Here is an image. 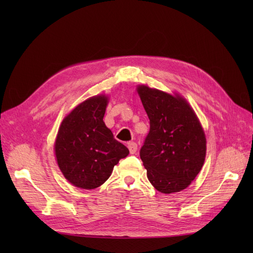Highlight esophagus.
I'll list each match as a JSON object with an SVG mask.
<instances>
[{"label": "esophagus", "mask_w": 253, "mask_h": 253, "mask_svg": "<svg viewBox=\"0 0 253 253\" xmlns=\"http://www.w3.org/2000/svg\"><path fill=\"white\" fill-rule=\"evenodd\" d=\"M127 148H128L131 154H135L137 151V143L134 141H129V142H127Z\"/></svg>", "instance_id": "obj_1"}]
</instances>
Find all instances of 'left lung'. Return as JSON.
<instances>
[{
    "instance_id": "obj_1",
    "label": "left lung",
    "mask_w": 253,
    "mask_h": 253,
    "mask_svg": "<svg viewBox=\"0 0 253 253\" xmlns=\"http://www.w3.org/2000/svg\"><path fill=\"white\" fill-rule=\"evenodd\" d=\"M137 90L150 119V131L140 149L148 178L159 192H179L196 177L205 162L201 122L179 96L144 85Z\"/></svg>"
}]
</instances>
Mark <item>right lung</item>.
I'll use <instances>...</instances> for the list:
<instances>
[{"label":"right lung","instance_id":"obj_1","mask_svg":"<svg viewBox=\"0 0 253 253\" xmlns=\"http://www.w3.org/2000/svg\"><path fill=\"white\" fill-rule=\"evenodd\" d=\"M108 98L91 97L67 115L55 142L57 163L64 177L81 189H95L108 179L120 159L128 155L126 145L114 138L103 117Z\"/></svg>","mask_w":253,"mask_h":253}]
</instances>
